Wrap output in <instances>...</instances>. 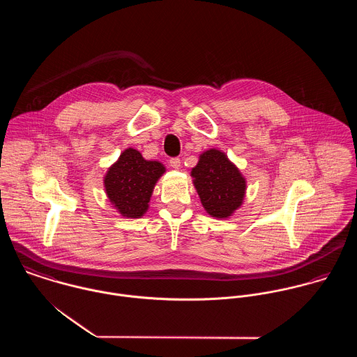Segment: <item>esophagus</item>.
I'll return each instance as SVG.
<instances>
[{"mask_svg":"<svg viewBox=\"0 0 357 357\" xmlns=\"http://www.w3.org/2000/svg\"><path fill=\"white\" fill-rule=\"evenodd\" d=\"M169 165L173 167V169H180L181 167V160L178 158H172L169 160Z\"/></svg>","mask_w":357,"mask_h":357,"instance_id":"esophagus-1","label":"esophagus"}]
</instances>
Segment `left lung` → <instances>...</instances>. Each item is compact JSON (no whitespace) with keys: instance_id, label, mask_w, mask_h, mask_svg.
<instances>
[{"instance_id":"obj_1","label":"left lung","mask_w":357,"mask_h":357,"mask_svg":"<svg viewBox=\"0 0 357 357\" xmlns=\"http://www.w3.org/2000/svg\"><path fill=\"white\" fill-rule=\"evenodd\" d=\"M194 187L204 210L215 218H229L246 195V178L225 153L210 149L191 170Z\"/></svg>"}]
</instances>
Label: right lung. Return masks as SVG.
Here are the masks:
<instances>
[{
  "label": "right lung",
  "instance_id": "obj_1",
  "mask_svg": "<svg viewBox=\"0 0 357 357\" xmlns=\"http://www.w3.org/2000/svg\"><path fill=\"white\" fill-rule=\"evenodd\" d=\"M166 172L158 160H147L135 149H126L104 176V190L111 204L126 218L143 217L153 187Z\"/></svg>",
  "mask_w": 357,
  "mask_h": 357
}]
</instances>
